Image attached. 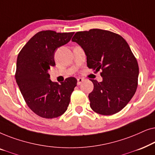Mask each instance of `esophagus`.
Segmentation results:
<instances>
[{
    "instance_id": "esophagus-1",
    "label": "esophagus",
    "mask_w": 155,
    "mask_h": 155,
    "mask_svg": "<svg viewBox=\"0 0 155 155\" xmlns=\"http://www.w3.org/2000/svg\"><path fill=\"white\" fill-rule=\"evenodd\" d=\"M83 79H82V78H78V85H80V84H82V82H83Z\"/></svg>"
}]
</instances>
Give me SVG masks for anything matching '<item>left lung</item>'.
<instances>
[{
    "instance_id": "1",
    "label": "left lung",
    "mask_w": 155,
    "mask_h": 155,
    "mask_svg": "<svg viewBox=\"0 0 155 155\" xmlns=\"http://www.w3.org/2000/svg\"><path fill=\"white\" fill-rule=\"evenodd\" d=\"M83 48L89 68L101 71L102 81L91 80L90 107L101 115L122 110L136 92L139 67L126 40L118 34L99 29L78 31L72 39Z\"/></svg>"
}]
</instances>
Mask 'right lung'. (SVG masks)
I'll return each instance as SVG.
<instances>
[{
  "instance_id": "obj_1",
  "label": "right lung",
  "mask_w": 155,
  "mask_h": 155,
  "mask_svg": "<svg viewBox=\"0 0 155 155\" xmlns=\"http://www.w3.org/2000/svg\"><path fill=\"white\" fill-rule=\"evenodd\" d=\"M74 32L41 31L23 46L17 59L15 80L23 98L34 113L44 118H57L68 107L77 80L71 77L59 84L48 71L56 65L57 48L68 43Z\"/></svg>"
}]
</instances>
